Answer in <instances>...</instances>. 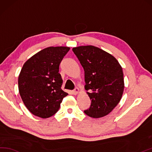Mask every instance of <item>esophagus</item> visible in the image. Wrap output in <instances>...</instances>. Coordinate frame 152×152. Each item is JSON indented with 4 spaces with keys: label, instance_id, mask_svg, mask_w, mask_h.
Wrapping results in <instances>:
<instances>
[{
    "label": "esophagus",
    "instance_id": "esophagus-1",
    "mask_svg": "<svg viewBox=\"0 0 152 152\" xmlns=\"http://www.w3.org/2000/svg\"><path fill=\"white\" fill-rule=\"evenodd\" d=\"M79 92V89L78 88H75L73 90V93L75 94V95H76V94H77Z\"/></svg>",
    "mask_w": 152,
    "mask_h": 152
}]
</instances>
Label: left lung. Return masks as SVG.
Instances as JSON below:
<instances>
[{
	"mask_svg": "<svg viewBox=\"0 0 152 152\" xmlns=\"http://www.w3.org/2000/svg\"><path fill=\"white\" fill-rule=\"evenodd\" d=\"M72 50L85 70V88L91 100L90 108L84 112L94 118L107 115L122 99V66L115 57L95 46H79Z\"/></svg>",
	"mask_w": 152,
	"mask_h": 152,
	"instance_id": "8db88e82",
	"label": "left lung"
}]
</instances>
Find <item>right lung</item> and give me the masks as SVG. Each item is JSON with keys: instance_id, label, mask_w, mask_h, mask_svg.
<instances>
[{"instance_id": "1", "label": "right lung", "mask_w": 152, "mask_h": 152, "mask_svg": "<svg viewBox=\"0 0 152 152\" xmlns=\"http://www.w3.org/2000/svg\"><path fill=\"white\" fill-rule=\"evenodd\" d=\"M68 47H49L26 60L18 78L19 92L27 109L34 115L47 118L58 110L68 95L61 89L59 65Z\"/></svg>"}]
</instances>
